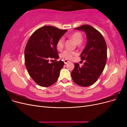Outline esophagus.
I'll return each instance as SVG.
<instances>
[{
    "instance_id": "34e87169",
    "label": "esophagus",
    "mask_w": 127,
    "mask_h": 127,
    "mask_svg": "<svg viewBox=\"0 0 127 127\" xmlns=\"http://www.w3.org/2000/svg\"><path fill=\"white\" fill-rule=\"evenodd\" d=\"M68 63H69V61H68L67 60H64V63L65 64H67Z\"/></svg>"
}]
</instances>
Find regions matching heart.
<instances>
[{
  "mask_svg": "<svg viewBox=\"0 0 127 127\" xmlns=\"http://www.w3.org/2000/svg\"><path fill=\"white\" fill-rule=\"evenodd\" d=\"M70 39L74 40L76 43H77L78 47L81 46V42L83 40V35L81 33L79 32H75L70 34L69 35ZM64 40L63 38H60L57 41L56 44V48L58 50H61L64 48ZM77 55V52L74 51L64 50L60 54V57L61 58L67 60H70L74 56Z\"/></svg>",
  "mask_w": 127,
  "mask_h": 127,
  "instance_id": "b5f03b06",
  "label": "heart"
}]
</instances>
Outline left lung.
Here are the masks:
<instances>
[{"mask_svg":"<svg viewBox=\"0 0 127 127\" xmlns=\"http://www.w3.org/2000/svg\"><path fill=\"white\" fill-rule=\"evenodd\" d=\"M75 29L85 32L87 42L80 55L81 60H85V62L82 67L75 63L71 76L73 81L77 85L87 87L97 81L105 68L106 44L101 33L89 25H83Z\"/></svg>","mask_w":127,"mask_h":127,"instance_id":"left-lung-1","label":"left lung"}]
</instances>
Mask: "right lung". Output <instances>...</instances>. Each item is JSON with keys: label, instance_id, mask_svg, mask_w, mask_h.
Returning <instances> with one entry per match:
<instances>
[{"label": "right lung", "instance_id": "obj_1", "mask_svg": "<svg viewBox=\"0 0 127 127\" xmlns=\"http://www.w3.org/2000/svg\"><path fill=\"white\" fill-rule=\"evenodd\" d=\"M67 31L44 26L30 36L25 49V64L31 77L37 85L49 87L57 82L64 62L57 61L59 57L56 44ZM54 60L55 62L49 63Z\"/></svg>", "mask_w": 127, "mask_h": 127}]
</instances>
